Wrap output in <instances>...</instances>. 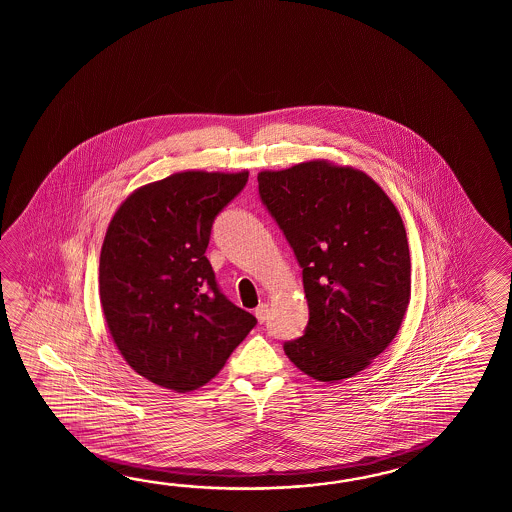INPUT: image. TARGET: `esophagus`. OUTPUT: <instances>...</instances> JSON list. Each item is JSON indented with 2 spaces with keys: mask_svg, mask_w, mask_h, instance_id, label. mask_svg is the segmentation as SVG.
I'll list each match as a JSON object with an SVG mask.
<instances>
[{
  "mask_svg": "<svg viewBox=\"0 0 512 512\" xmlns=\"http://www.w3.org/2000/svg\"><path fill=\"white\" fill-rule=\"evenodd\" d=\"M254 315H256V318H258V322H265V320L269 318V305H258V307H256V311H254Z\"/></svg>",
  "mask_w": 512,
  "mask_h": 512,
  "instance_id": "obj_1",
  "label": "esophagus"
}]
</instances>
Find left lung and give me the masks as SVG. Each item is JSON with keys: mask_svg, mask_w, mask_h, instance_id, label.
<instances>
[{"mask_svg": "<svg viewBox=\"0 0 512 512\" xmlns=\"http://www.w3.org/2000/svg\"><path fill=\"white\" fill-rule=\"evenodd\" d=\"M263 205L302 267L309 322L283 344L298 370L337 382L390 346L410 304L403 219L370 175L324 159L258 174Z\"/></svg>", "mask_w": 512, "mask_h": 512, "instance_id": "1", "label": "left lung"}]
</instances>
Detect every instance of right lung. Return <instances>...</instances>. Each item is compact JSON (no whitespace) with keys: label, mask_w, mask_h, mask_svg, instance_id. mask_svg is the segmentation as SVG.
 I'll return each instance as SVG.
<instances>
[{"label":"right lung","mask_w":512,"mask_h":512,"mask_svg":"<svg viewBox=\"0 0 512 512\" xmlns=\"http://www.w3.org/2000/svg\"><path fill=\"white\" fill-rule=\"evenodd\" d=\"M247 179L177 172L131 192L109 221L98 267L109 333L131 370L166 390L205 386L256 326L205 256L214 219Z\"/></svg>","instance_id":"1"}]
</instances>
